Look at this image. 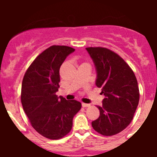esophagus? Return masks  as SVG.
I'll return each mask as SVG.
<instances>
[{
	"mask_svg": "<svg viewBox=\"0 0 157 157\" xmlns=\"http://www.w3.org/2000/svg\"><path fill=\"white\" fill-rule=\"evenodd\" d=\"M82 106L83 108H86V107H89L90 106V104H87V103H84V102H82Z\"/></svg>",
	"mask_w": 157,
	"mask_h": 157,
	"instance_id": "1",
	"label": "esophagus"
}]
</instances>
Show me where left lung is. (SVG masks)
I'll return each instance as SVG.
<instances>
[{
    "mask_svg": "<svg viewBox=\"0 0 157 157\" xmlns=\"http://www.w3.org/2000/svg\"><path fill=\"white\" fill-rule=\"evenodd\" d=\"M94 63L96 86L105 95L97 106L100 117L91 122L93 128L104 136L121 132L130 124L140 100L134 71L117 54L103 47L86 48Z\"/></svg>",
    "mask_w": 157,
    "mask_h": 157,
    "instance_id": "8db88e82",
    "label": "left lung"
}]
</instances>
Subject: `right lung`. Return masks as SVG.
Wrapping results in <instances>:
<instances>
[{
  "mask_svg": "<svg viewBox=\"0 0 157 157\" xmlns=\"http://www.w3.org/2000/svg\"><path fill=\"white\" fill-rule=\"evenodd\" d=\"M66 46H52L37 56L26 70L21 87V103L32 127L50 140L63 138L72 128L74 117L81 109L75 100L57 97L60 68L75 52Z\"/></svg>",
  "mask_w": 157,
  "mask_h": 157,
  "instance_id": "1",
  "label": "right lung"
}]
</instances>
